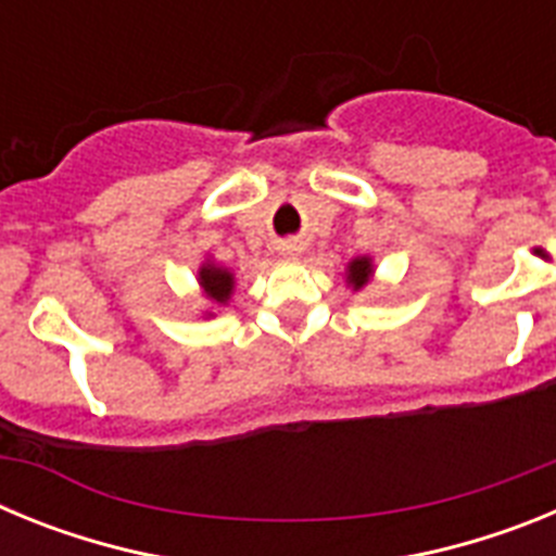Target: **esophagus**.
Segmentation results:
<instances>
[{
	"label": "esophagus",
	"mask_w": 556,
	"mask_h": 556,
	"mask_svg": "<svg viewBox=\"0 0 556 556\" xmlns=\"http://www.w3.org/2000/svg\"><path fill=\"white\" fill-rule=\"evenodd\" d=\"M278 250H281V255H287V258H294V255L301 253V244H298V242H283Z\"/></svg>",
	"instance_id": "obj_1"
}]
</instances>
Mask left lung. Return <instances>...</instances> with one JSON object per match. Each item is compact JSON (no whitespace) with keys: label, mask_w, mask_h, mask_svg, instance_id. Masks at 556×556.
<instances>
[{"label":"left lung","mask_w":556,"mask_h":556,"mask_svg":"<svg viewBox=\"0 0 556 556\" xmlns=\"http://www.w3.org/2000/svg\"><path fill=\"white\" fill-rule=\"evenodd\" d=\"M372 275H376L372 255H356V258H351L345 267V283L353 292H362V289L372 281Z\"/></svg>","instance_id":"8db88e82"}]
</instances>
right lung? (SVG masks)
<instances>
[{
  "instance_id": "obj_1",
  "label": "right lung",
  "mask_w": 556,
  "mask_h": 556,
  "mask_svg": "<svg viewBox=\"0 0 556 556\" xmlns=\"http://www.w3.org/2000/svg\"><path fill=\"white\" fill-rule=\"evenodd\" d=\"M198 289L205 301L211 303V306L203 312V317H214V312L228 306L230 298H233V289H236L233 269H228L225 264H219L214 255H208L198 269Z\"/></svg>"
}]
</instances>
